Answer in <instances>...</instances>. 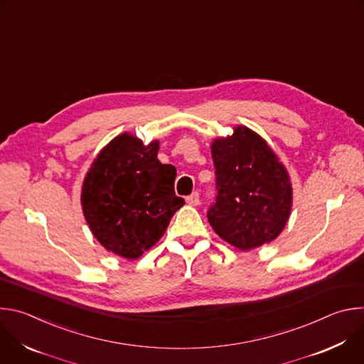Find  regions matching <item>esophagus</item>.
Segmentation results:
<instances>
[{
  "instance_id": "esophagus-1",
  "label": "esophagus",
  "mask_w": 364,
  "mask_h": 364,
  "mask_svg": "<svg viewBox=\"0 0 364 364\" xmlns=\"http://www.w3.org/2000/svg\"><path fill=\"white\" fill-rule=\"evenodd\" d=\"M186 201H187L190 205H197V204L200 203V196H198V193H197V191L191 193L190 196L186 197Z\"/></svg>"
}]
</instances>
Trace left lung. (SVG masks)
<instances>
[{"instance_id":"left-lung-1","label":"left lung","mask_w":364,"mask_h":364,"mask_svg":"<svg viewBox=\"0 0 364 364\" xmlns=\"http://www.w3.org/2000/svg\"><path fill=\"white\" fill-rule=\"evenodd\" d=\"M212 157L218 196L207 219L213 230L240 250L277 239L291 215L292 186L267 141L239 125L212 142Z\"/></svg>"}]
</instances>
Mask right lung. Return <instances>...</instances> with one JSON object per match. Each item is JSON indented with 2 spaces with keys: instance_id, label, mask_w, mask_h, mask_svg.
Here are the masks:
<instances>
[{
  "instance_id": "right-lung-1",
  "label": "right lung",
  "mask_w": 364,
  "mask_h": 364,
  "mask_svg": "<svg viewBox=\"0 0 364 364\" xmlns=\"http://www.w3.org/2000/svg\"><path fill=\"white\" fill-rule=\"evenodd\" d=\"M159 141L145 145L124 132L103 146L82 187L85 219L107 250L136 259L164 235L184 200L174 193L176 167L157 159Z\"/></svg>"
}]
</instances>
